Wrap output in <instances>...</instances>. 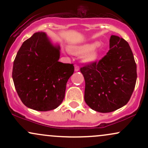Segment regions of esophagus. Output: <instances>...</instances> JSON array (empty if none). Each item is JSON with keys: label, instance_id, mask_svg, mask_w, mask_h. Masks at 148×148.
Segmentation results:
<instances>
[{"label": "esophagus", "instance_id": "obj_1", "mask_svg": "<svg viewBox=\"0 0 148 148\" xmlns=\"http://www.w3.org/2000/svg\"><path fill=\"white\" fill-rule=\"evenodd\" d=\"M74 70H75V72H78L79 70V66L77 65V64H75L74 65Z\"/></svg>", "mask_w": 148, "mask_h": 148}]
</instances>
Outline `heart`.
I'll return each mask as SVG.
<instances>
[{"instance_id": "heart-1", "label": "heart", "mask_w": 148, "mask_h": 148, "mask_svg": "<svg viewBox=\"0 0 148 148\" xmlns=\"http://www.w3.org/2000/svg\"><path fill=\"white\" fill-rule=\"evenodd\" d=\"M75 53L83 54L84 60L87 62L95 61L99 57L103 51V44L101 42H91L72 47Z\"/></svg>"}]
</instances>
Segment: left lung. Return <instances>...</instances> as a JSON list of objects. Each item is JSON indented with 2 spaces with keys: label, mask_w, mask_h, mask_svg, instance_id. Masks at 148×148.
I'll return each instance as SVG.
<instances>
[{
  "label": "left lung",
  "mask_w": 148,
  "mask_h": 148,
  "mask_svg": "<svg viewBox=\"0 0 148 148\" xmlns=\"http://www.w3.org/2000/svg\"><path fill=\"white\" fill-rule=\"evenodd\" d=\"M110 49L99 62L81 67L88 106L100 113H109L130 101L137 79L136 64L128 42L111 35Z\"/></svg>",
  "instance_id": "left-lung-1"
}]
</instances>
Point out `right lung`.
Segmentation results:
<instances>
[{
    "label": "right lung",
    "mask_w": 148,
    "mask_h": 148,
    "mask_svg": "<svg viewBox=\"0 0 148 148\" xmlns=\"http://www.w3.org/2000/svg\"><path fill=\"white\" fill-rule=\"evenodd\" d=\"M60 46L44 32L34 33L22 44L12 69L14 87L25 106L35 111L56 108L63 101L73 64L59 62Z\"/></svg>",
    "instance_id": "add662e5"
}]
</instances>
